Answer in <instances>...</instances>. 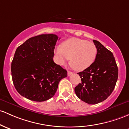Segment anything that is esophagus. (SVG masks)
<instances>
[{
  "label": "esophagus",
  "instance_id": "obj_1",
  "mask_svg": "<svg viewBox=\"0 0 129 129\" xmlns=\"http://www.w3.org/2000/svg\"><path fill=\"white\" fill-rule=\"evenodd\" d=\"M73 74V72H70V71H68L67 72V75H68V76H70V75H72Z\"/></svg>",
  "mask_w": 129,
  "mask_h": 129
}]
</instances>
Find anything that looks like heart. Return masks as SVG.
<instances>
[{
    "label": "heart",
    "instance_id": "b5f03b06",
    "mask_svg": "<svg viewBox=\"0 0 129 129\" xmlns=\"http://www.w3.org/2000/svg\"><path fill=\"white\" fill-rule=\"evenodd\" d=\"M54 53L59 65L64 66L70 59V65L73 69L76 71H83L94 62L97 48L93 42L71 38L64 41L61 46H57Z\"/></svg>",
    "mask_w": 129,
    "mask_h": 129
}]
</instances>
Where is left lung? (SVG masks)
<instances>
[{"label":"left lung","instance_id":"1","mask_svg":"<svg viewBox=\"0 0 129 129\" xmlns=\"http://www.w3.org/2000/svg\"><path fill=\"white\" fill-rule=\"evenodd\" d=\"M97 48L94 63L78 73L81 83L75 87L77 97L88 104H97L111 95L118 78V68L113 53L97 40H93Z\"/></svg>","mask_w":129,"mask_h":129}]
</instances>
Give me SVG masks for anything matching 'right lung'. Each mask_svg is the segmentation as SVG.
<instances>
[{"instance_id": "add662e5", "label": "right lung", "mask_w": 129, "mask_h": 129, "mask_svg": "<svg viewBox=\"0 0 129 129\" xmlns=\"http://www.w3.org/2000/svg\"><path fill=\"white\" fill-rule=\"evenodd\" d=\"M60 39L55 34L31 37L18 46L12 62L13 83L19 94L35 102L54 95L67 70L53 61L55 45Z\"/></svg>"}]
</instances>
